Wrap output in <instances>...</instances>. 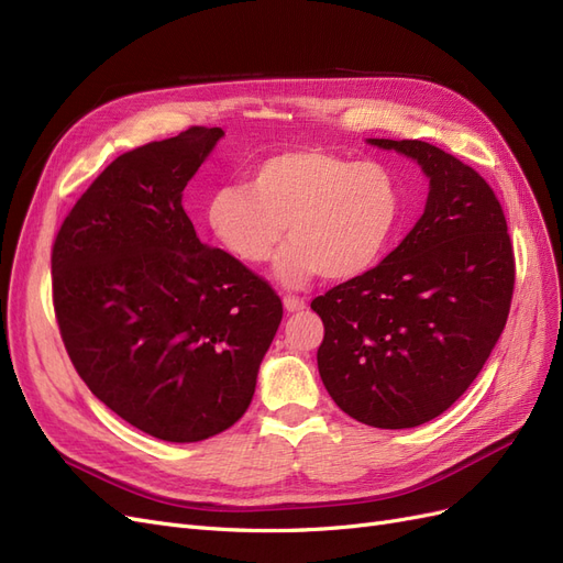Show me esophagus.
Masks as SVG:
<instances>
[{
	"instance_id": "34e87169",
	"label": "esophagus",
	"mask_w": 563,
	"mask_h": 563,
	"mask_svg": "<svg viewBox=\"0 0 563 563\" xmlns=\"http://www.w3.org/2000/svg\"><path fill=\"white\" fill-rule=\"evenodd\" d=\"M283 306H285L287 313H301L303 308H306V301L299 299V297L287 295V297H283Z\"/></svg>"
}]
</instances>
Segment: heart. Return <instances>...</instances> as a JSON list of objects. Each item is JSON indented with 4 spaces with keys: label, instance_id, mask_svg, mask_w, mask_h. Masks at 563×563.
I'll return each mask as SVG.
<instances>
[{
    "label": "heart",
    "instance_id": "heart-1",
    "mask_svg": "<svg viewBox=\"0 0 563 563\" xmlns=\"http://www.w3.org/2000/svg\"><path fill=\"white\" fill-rule=\"evenodd\" d=\"M400 217L402 191L388 166L320 147L268 154L245 185L217 189L208 201L217 241L250 266L271 262L287 227L278 260L285 285L367 274L390 250Z\"/></svg>",
    "mask_w": 563,
    "mask_h": 563
}]
</instances>
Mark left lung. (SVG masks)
<instances>
[{"mask_svg":"<svg viewBox=\"0 0 563 563\" xmlns=\"http://www.w3.org/2000/svg\"><path fill=\"white\" fill-rule=\"evenodd\" d=\"M419 161L426 212L367 274L311 301L318 369L341 411L400 430L446 411L482 372L515 292L503 206L467 163L423 140H369Z\"/></svg>","mask_w":563,"mask_h":563,"instance_id":"obj_1","label":"left lung"}]
</instances>
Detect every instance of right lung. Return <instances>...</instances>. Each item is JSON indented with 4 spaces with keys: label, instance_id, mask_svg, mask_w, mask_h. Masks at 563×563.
<instances>
[{
    "label": "right lung",
    "instance_id": "obj_1",
    "mask_svg": "<svg viewBox=\"0 0 563 563\" xmlns=\"http://www.w3.org/2000/svg\"><path fill=\"white\" fill-rule=\"evenodd\" d=\"M222 129L117 156L63 220L53 308L84 384L123 421L201 442L252 402L283 301L264 278L198 241L183 191Z\"/></svg>",
    "mask_w": 563,
    "mask_h": 563
}]
</instances>
